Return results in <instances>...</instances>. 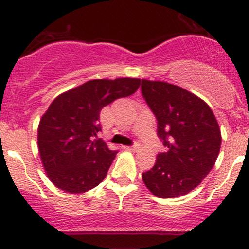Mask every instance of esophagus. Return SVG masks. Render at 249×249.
Listing matches in <instances>:
<instances>
[{
    "label": "esophagus",
    "instance_id": "esophagus-1",
    "mask_svg": "<svg viewBox=\"0 0 249 249\" xmlns=\"http://www.w3.org/2000/svg\"><path fill=\"white\" fill-rule=\"evenodd\" d=\"M125 148H126L127 151H132V152H136V151H138L139 145L138 144H134L133 146H127V147H125Z\"/></svg>",
    "mask_w": 249,
    "mask_h": 249
}]
</instances>
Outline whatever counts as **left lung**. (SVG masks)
<instances>
[{
  "label": "left lung",
  "mask_w": 249,
  "mask_h": 249,
  "mask_svg": "<svg viewBox=\"0 0 249 249\" xmlns=\"http://www.w3.org/2000/svg\"><path fill=\"white\" fill-rule=\"evenodd\" d=\"M142 93L158 121V137L166 152L142 174L158 198H178L194 190L219 156L221 133L213 111L190 91L159 81H142Z\"/></svg>",
  "instance_id": "8db88e82"
}]
</instances>
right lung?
Returning a JSON list of instances; mask_svg holds the SVG:
<instances>
[{"instance_id": "add662e5", "label": "right lung", "mask_w": 249, "mask_h": 249, "mask_svg": "<svg viewBox=\"0 0 249 249\" xmlns=\"http://www.w3.org/2000/svg\"><path fill=\"white\" fill-rule=\"evenodd\" d=\"M139 78L93 79L56 97L37 130L39 156L48 178L69 193H84L107 177L117 151L102 139L99 113L117 98L133 95Z\"/></svg>"}]
</instances>
